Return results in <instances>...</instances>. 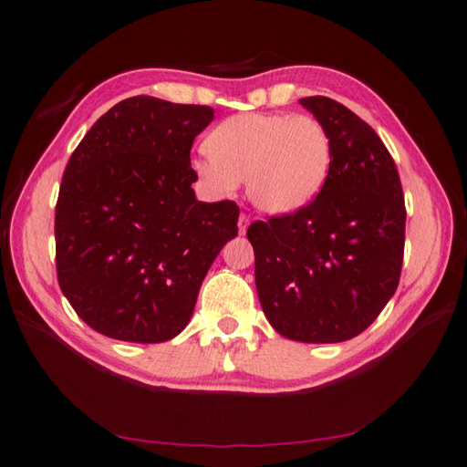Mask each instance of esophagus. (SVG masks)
<instances>
[{"label": "esophagus", "instance_id": "obj_1", "mask_svg": "<svg viewBox=\"0 0 467 467\" xmlns=\"http://www.w3.org/2000/svg\"><path fill=\"white\" fill-rule=\"evenodd\" d=\"M247 227H250V217H247L245 213H242L240 220H237V232H240V235H245Z\"/></svg>", "mask_w": 467, "mask_h": 467}]
</instances>
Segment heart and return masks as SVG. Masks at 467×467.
I'll use <instances>...</instances> for the list:
<instances>
[{"label":"heart","mask_w":467,"mask_h":467,"mask_svg":"<svg viewBox=\"0 0 467 467\" xmlns=\"http://www.w3.org/2000/svg\"><path fill=\"white\" fill-rule=\"evenodd\" d=\"M207 158L192 170L217 198L245 182L247 200L267 215H289L312 203L329 178L334 148L324 123L289 113H240L205 140Z\"/></svg>","instance_id":"heart-1"}]
</instances>
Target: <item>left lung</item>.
Listing matches in <instances>:
<instances>
[{"mask_svg":"<svg viewBox=\"0 0 467 467\" xmlns=\"http://www.w3.org/2000/svg\"><path fill=\"white\" fill-rule=\"evenodd\" d=\"M299 103L329 133V178L304 210L254 222L247 240L257 296L277 334L337 344L359 336L396 294L406 205L396 163L364 119L324 96Z\"/></svg>","mask_w":467,"mask_h":467,"instance_id":"8db88e82","label":"left lung"}]
</instances>
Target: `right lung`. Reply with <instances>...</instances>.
<instances>
[{
  "mask_svg": "<svg viewBox=\"0 0 467 467\" xmlns=\"http://www.w3.org/2000/svg\"><path fill=\"white\" fill-rule=\"evenodd\" d=\"M213 109L150 96L116 103L71 153L56 205L61 292L99 334L161 344L190 324L240 207L195 198L190 150Z\"/></svg>",
  "mask_w": 467,
  "mask_h": 467,
  "instance_id": "1",
  "label": "right lung"
}]
</instances>
